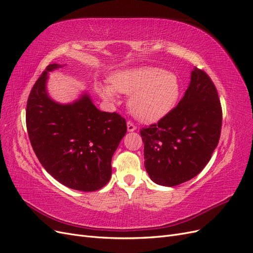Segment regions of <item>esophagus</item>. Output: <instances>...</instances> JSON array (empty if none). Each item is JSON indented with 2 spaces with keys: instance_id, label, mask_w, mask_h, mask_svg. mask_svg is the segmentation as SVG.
I'll return each instance as SVG.
<instances>
[{
  "instance_id": "1",
  "label": "esophagus",
  "mask_w": 253,
  "mask_h": 253,
  "mask_svg": "<svg viewBox=\"0 0 253 253\" xmlns=\"http://www.w3.org/2000/svg\"><path fill=\"white\" fill-rule=\"evenodd\" d=\"M127 131L128 132H133V131H135V129H136V126L133 124V122L132 121H127Z\"/></svg>"
}]
</instances>
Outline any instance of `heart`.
Instances as JSON below:
<instances>
[{
    "label": "heart",
    "instance_id": "heart-1",
    "mask_svg": "<svg viewBox=\"0 0 253 253\" xmlns=\"http://www.w3.org/2000/svg\"><path fill=\"white\" fill-rule=\"evenodd\" d=\"M103 98L112 100L114 90L131 95L128 106L137 118L154 121L164 117L177 102L181 84L177 75L157 67L119 72L111 77V86L98 85Z\"/></svg>",
    "mask_w": 253,
    "mask_h": 253
}]
</instances>
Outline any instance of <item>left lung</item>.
<instances>
[{
	"mask_svg": "<svg viewBox=\"0 0 253 253\" xmlns=\"http://www.w3.org/2000/svg\"><path fill=\"white\" fill-rule=\"evenodd\" d=\"M221 121L216 87L206 72L195 67L179 103L157 124L140 129L150 178L174 187L195 177L217 147Z\"/></svg>",
	"mask_w": 253,
	"mask_h": 253,
	"instance_id": "left-lung-1",
	"label": "left lung"
}]
</instances>
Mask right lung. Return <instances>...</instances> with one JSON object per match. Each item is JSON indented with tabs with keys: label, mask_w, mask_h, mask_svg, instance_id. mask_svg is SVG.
Returning <instances> with one entry per match:
<instances>
[{
	"label": "right lung",
	"mask_w": 253,
	"mask_h": 253,
	"mask_svg": "<svg viewBox=\"0 0 253 253\" xmlns=\"http://www.w3.org/2000/svg\"><path fill=\"white\" fill-rule=\"evenodd\" d=\"M49 64L30 90L26 127L43 166L62 185L84 192L104 187L112 175V157L126 133L121 115L99 111L87 95L72 104H59L45 88Z\"/></svg>",
	"instance_id": "obj_1"
}]
</instances>
